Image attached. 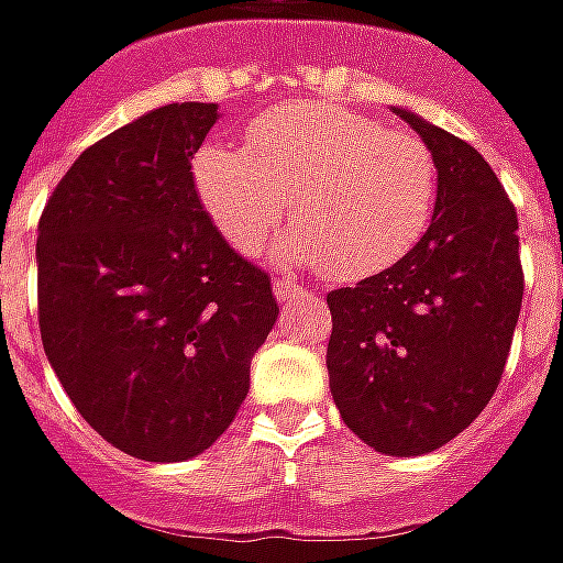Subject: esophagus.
I'll list each match as a JSON object with an SVG mask.
<instances>
[{"label": "esophagus", "instance_id": "1", "mask_svg": "<svg viewBox=\"0 0 563 563\" xmlns=\"http://www.w3.org/2000/svg\"><path fill=\"white\" fill-rule=\"evenodd\" d=\"M271 286H274V295H277L280 301H292L295 295H301V286H295L292 280H283V277H274Z\"/></svg>", "mask_w": 563, "mask_h": 563}]
</instances>
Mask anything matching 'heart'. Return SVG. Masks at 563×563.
I'll return each instance as SVG.
<instances>
[{"mask_svg": "<svg viewBox=\"0 0 563 563\" xmlns=\"http://www.w3.org/2000/svg\"><path fill=\"white\" fill-rule=\"evenodd\" d=\"M191 183L216 234L241 255L262 250L292 198L295 231L277 255L320 265L338 283L399 265L423 241L439 200L430 145L335 103L262 112L246 128V148H198Z\"/></svg>", "mask_w": 563, "mask_h": 563, "instance_id": "1", "label": "heart"}]
</instances>
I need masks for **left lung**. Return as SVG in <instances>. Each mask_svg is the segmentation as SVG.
I'll return each mask as SVG.
<instances>
[{"instance_id":"left-lung-1","label":"left lung","mask_w":563,"mask_h":563,"mask_svg":"<svg viewBox=\"0 0 563 563\" xmlns=\"http://www.w3.org/2000/svg\"><path fill=\"white\" fill-rule=\"evenodd\" d=\"M439 167L423 241L399 265L325 295L329 387L350 430L415 457L473 423L500 384L521 313L518 216L473 145L396 109Z\"/></svg>"}]
</instances>
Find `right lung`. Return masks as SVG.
<instances>
[{
    "label": "right lung",
    "instance_id": "obj_1",
    "mask_svg": "<svg viewBox=\"0 0 563 563\" xmlns=\"http://www.w3.org/2000/svg\"><path fill=\"white\" fill-rule=\"evenodd\" d=\"M216 103H170L85 148L38 219V332L78 415L155 463L207 451L277 320L265 271L210 225L191 158Z\"/></svg>",
    "mask_w": 563,
    "mask_h": 563
}]
</instances>
